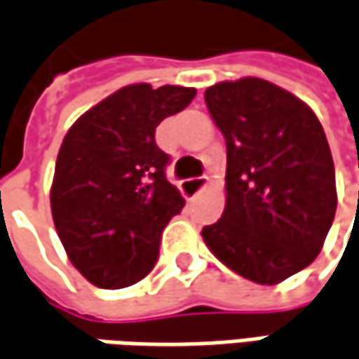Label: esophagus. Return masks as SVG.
I'll return each instance as SVG.
<instances>
[{
	"mask_svg": "<svg viewBox=\"0 0 359 359\" xmlns=\"http://www.w3.org/2000/svg\"><path fill=\"white\" fill-rule=\"evenodd\" d=\"M207 182H209V179L207 177H198V179H189L184 180L182 184H180V189H182V193L184 195H196V193H201L205 187H207Z\"/></svg>",
	"mask_w": 359,
	"mask_h": 359,
	"instance_id": "obj_1",
	"label": "esophagus"
}]
</instances>
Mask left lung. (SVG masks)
Returning a JSON list of instances; mask_svg holds the SVG:
<instances>
[{
  "label": "left lung",
  "mask_w": 359,
  "mask_h": 359,
  "mask_svg": "<svg viewBox=\"0 0 359 359\" xmlns=\"http://www.w3.org/2000/svg\"><path fill=\"white\" fill-rule=\"evenodd\" d=\"M205 102L226 142V201L201 235L229 269L275 285L320 255L334 223L325 133L305 102L261 78L219 82Z\"/></svg>",
  "instance_id": "1"
}]
</instances>
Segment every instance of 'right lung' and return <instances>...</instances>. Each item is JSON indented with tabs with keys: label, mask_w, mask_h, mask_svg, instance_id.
<instances>
[{
	"label": "right lung",
	"mask_w": 359,
	"mask_h": 359,
	"mask_svg": "<svg viewBox=\"0 0 359 359\" xmlns=\"http://www.w3.org/2000/svg\"><path fill=\"white\" fill-rule=\"evenodd\" d=\"M195 88L133 84L78 118L57 152L52 217L72 265L92 285L128 287L144 279L161 235L184 207L164 168L154 133L184 110Z\"/></svg>",
	"instance_id": "right-lung-1"
}]
</instances>
